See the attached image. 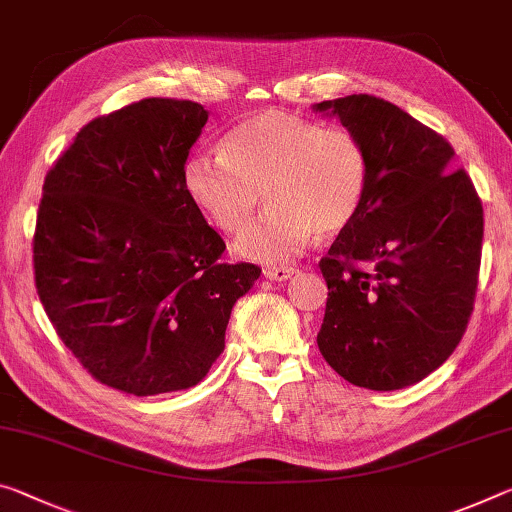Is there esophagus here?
Returning <instances> with one entry per match:
<instances>
[{
    "label": "esophagus",
    "mask_w": 512,
    "mask_h": 512,
    "mask_svg": "<svg viewBox=\"0 0 512 512\" xmlns=\"http://www.w3.org/2000/svg\"><path fill=\"white\" fill-rule=\"evenodd\" d=\"M294 273H296L294 266H269V269L264 271V278H269L273 282H285Z\"/></svg>",
    "instance_id": "esophagus-1"
}]
</instances>
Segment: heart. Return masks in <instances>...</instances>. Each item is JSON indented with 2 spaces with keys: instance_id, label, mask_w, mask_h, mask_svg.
<instances>
[{
  "instance_id": "heart-1",
  "label": "heart",
  "mask_w": 512,
  "mask_h": 512,
  "mask_svg": "<svg viewBox=\"0 0 512 512\" xmlns=\"http://www.w3.org/2000/svg\"><path fill=\"white\" fill-rule=\"evenodd\" d=\"M182 182L225 234L242 230L262 192L270 209L239 234L234 253L275 266L303 253L314 232L332 237L355 221L369 189V154L351 129L271 109L227 132L221 154L189 157Z\"/></svg>"
}]
</instances>
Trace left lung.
I'll use <instances>...</instances> for the list:
<instances>
[{
	"instance_id": "1",
	"label": "left lung",
	"mask_w": 512,
	"mask_h": 512,
	"mask_svg": "<svg viewBox=\"0 0 512 512\" xmlns=\"http://www.w3.org/2000/svg\"><path fill=\"white\" fill-rule=\"evenodd\" d=\"M360 136L369 189L321 273L328 303L316 344L348 383L392 392L456 351L474 310L483 207L456 152L410 113L373 95L314 104Z\"/></svg>"
}]
</instances>
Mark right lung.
<instances>
[{
	"label": "right lung",
	"mask_w": 512,
	"mask_h": 512,
	"mask_svg": "<svg viewBox=\"0 0 512 512\" xmlns=\"http://www.w3.org/2000/svg\"><path fill=\"white\" fill-rule=\"evenodd\" d=\"M205 123L198 102L148 97L88 123L45 177L40 303L84 369L125 394L198 385L262 273L218 262L225 243L184 191Z\"/></svg>",
	"instance_id": "1"
}]
</instances>
